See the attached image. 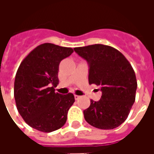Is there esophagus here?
<instances>
[{
    "label": "esophagus",
    "instance_id": "34e87169",
    "mask_svg": "<svg viewBox=\"0 0 154 154\" xmlns=\"http://www.w3.org/2000/svg\"><path fill=\"white\" fill-rule=\"evenodd\" d=\"M74 98H75V100H79L81 97L80 96H77V95H74Z\"/></svg>",
    "mask_w": 154,
    "mask_h": 154
}]
</instances>
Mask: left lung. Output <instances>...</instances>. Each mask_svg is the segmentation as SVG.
<instances>
[{
	"label": "left lung",
	"mask_w": 154,
	"mask_h": 154,
	"mask_svg": "<svg viewBox=\"0 0 154 154\" xmlns=\"http://www.w3.org/2000/svg\"><path fill=\"white\" fill-rule=\"evenodd\" d=\"M74 51L87 62L89 83L100 87L102 92L100 100H91L83 110L86 121L101 129L118 127L127 119L135 100L137 81L129 61L119 51L104 44Z\"/></svg>",
	"instance_id": "1"
}]
</instances>
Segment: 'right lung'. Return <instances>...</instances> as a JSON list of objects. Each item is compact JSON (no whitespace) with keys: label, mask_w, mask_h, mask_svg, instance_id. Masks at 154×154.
<instances>
[{"label":"right lung","mask_w":154,"mask_h":154,"mask_svg":"<svg viewBox=\"0 0 154 154\" xmlns=\"http://www.w3.org/2000/svg\"><path fill=\"white\" fill-rule=\"evenodd\" d=\"M73 53L71 48L43 44L20 65L15 78L14 96L20 115L29 125L42 132L60 129L75 101L73 94L56 93L60 62Z\"/></svg>","instance_id":"1"}]
</instances>
